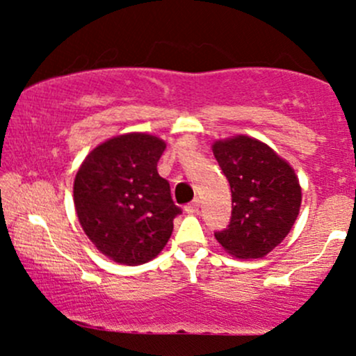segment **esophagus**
Here are the masks:
<instances>
[{
	"label": "esophagus",
	"instance_id": "obj_1",
	"mask_svg": "<svg viewBox=\"0 0 356 356\" xmlns=\"http://www.w3.org/2000/svg\"><path fill=\"white\" fill-rule=\"evenodd\" d=\"M184 211H186L187 214H195V212H199V199H194V201L187 204V206L184 207Z\"/></svg>",
	"mask_w": 356,
	"mask_h": 356
}]
</instances>
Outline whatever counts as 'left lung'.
<instances>
[{
	"mask_svg": "<svg viewBox=\"0 0 356 356\" xmlns=\"http://www.w3.org/2000/svg\"><path fill=\"white\" fill-rule=\"evenodd\" d=\"M216 161L231 186V222L214 232L239 259H257L281 244L300 214L301 187L293 167L257 138L216 140Z\"/></svg>",
	"mask_w": 356,
	"mask_h": 356,
	"instance_id": "left-lung-1",
	"label": "left lung"
}]
</instances>
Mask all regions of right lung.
<instances>
[{"mask_svg":"<svg viewBox=\"0 0 356 356\" xmlns=\"http://www.w3.org/2000/svg\"><path fill=\"white\" fill-rule=\"evenodd\" d=\"M165 142L124 134L97 145L81 162L73 202L85 234L102 254L137 266L164 249L181 214L170 186L157 172Z\"/></svg>","mask_w":356,"mask_h":356,"instance_id":"obj_1","label":"right lung"}]
</instances>
